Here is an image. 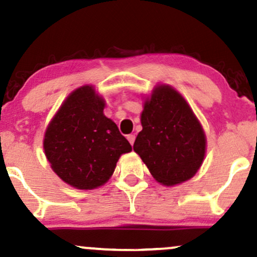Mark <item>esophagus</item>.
Returning <instances> with one entry per match:
<instances>
[{"mask_svg":"<svg viewBox=\"0 0 257 257\" xmlns=\"http://www.w3.org/2000/svg\"><path fill=\"white\" fill-rule=\"evenodd\" d=\"M126 139H128V141L131 142V145L133 146V145H134V141H135V135H133V134L128 135V137H126Z\"/></svg>","mask_w":257,"mask_h":257,"instance_id":"1","label":"esophagus"}]
</instances>
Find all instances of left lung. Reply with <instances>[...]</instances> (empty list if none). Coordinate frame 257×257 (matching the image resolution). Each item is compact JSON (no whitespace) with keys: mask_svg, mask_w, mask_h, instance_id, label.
I'll return each mask as SVG.
<instances>
[{"mask_svg":"<svg viewBox=\"0 0 257 257\" xmlns=\"http://www.w3.org/2000/svg\"><path fill=\"white\" fill-rule=\"evenodd\" d=\"M141 124L133 148L159 183L178 184L196 174L205 158V133L177 91L165 85L154 89Z\"/></svg>","mask_w":257,"mask_h":257,"instance_id":"1","label":"left lung"}]
</instances>
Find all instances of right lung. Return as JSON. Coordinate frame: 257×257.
Returning a JSON list of instances; mask_svg holds the SVG:
<instances>
[{"label":"right lung","mask_w":257,"mask_h":257,"mask_svg":"<svg viewBox=\"0 0 257 257\" xmlns=\"http://www.w3.org/2000/svg\"><path fill=\"white\" fill-rule=\"evenodd\" d=\"M104 100L91 86L70 93L45 133L51 168L78 189L100 187L112 175L120 154L132 151L115 122L104 116Z\"/></svg>","instance_id":"right-lung-1"}]
</instances>
